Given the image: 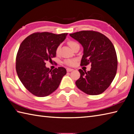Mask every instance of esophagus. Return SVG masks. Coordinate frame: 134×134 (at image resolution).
Wrapping results in <instances>:
<instances>
[{"label":"esophagus","mask_w":134,"mask_h":134,"mask_svg":"<svg viewBox=\"0 0 134 134\" xmlns=\"http://www.w3.org/2000/svg\"><path fill=\"white\" fill-rule=\"evenodd\" d=\"M73 70H73L72 69H70V68H67V72H71Z\"/></svg>","instance_id":"obj_1"}]
</instances>
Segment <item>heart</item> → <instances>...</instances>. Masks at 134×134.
Masks as SVG:
<instances>
[{
  "label": "heart",
  "instance_id": "heart-1",
  "mask_svg": "<svg viewBox=\"0 0 134 134\" xmlns=\"http://www.w3.org/2000/svg\"><path fill=\"white\" fill-rule=\"evenodd\" d=\"M68 44H69V45L71 47V48L73 49V48H74V47L75 46V45H76V44H78V43L77 42H75V41H70L69 42H68ZM60 46H58L57 47V48L56 49V53L57 54L59 53V52L60 51ZM75 62H76L75 59H65L64 61V63L65 64L67 65H69V66H73V65H75Z\"/></svg>",
  "mask_w": 134,
  "mask_h": 134
}]
</instances>
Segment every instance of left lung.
I'll return each mask as SVG.
<instances>
[{
  "label": "left lung",
  "instance_id": "left-lung-1",
  "mask_svg": "<svg viewBox=\"0 0 134 134\" xmlns=\"http://www.w3.org/2000/svg\"><path fill=\"white\" fill-rule=\"evenodd\" d=\"M83 48L81 65L91 64V70L80 69V78L76 81L78 89L90 95H97L105 91L116 76L117 57L110 39L95 31H81L70 34Z\"/></svg>",
  "mask_w": 134,
  "mask_h": 134
}]
</instances>
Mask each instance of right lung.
<instances>
[{
	"label": "right lung",
	"instance_id": "add662e5",
	"mask_svg": "<svg viewBox=\"0 0 134 134\" xmlns=\"http://www.w3.org/2000/svg\"><path fill=\"white\" fill-rule=\"evenodd\" d=\"M67 33L57 34L35 32L27 36L16 56L17 74L25 88L38 97L49 95L56 91L66 69L59 67L53 70L45 66L46 61L56 57V49L66 38Z\"/></svg>",
	"mask_w": 134,
	"mask_h": 134
}]
</instances>
